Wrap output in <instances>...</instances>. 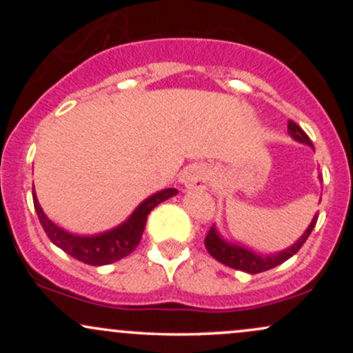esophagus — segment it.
<instances>
[{
    "label": "esophagus",
    "instance_id": "esophagus-1",
    "mask_svg": "<svg viewBox=\"0 0 353 353\" xmlns=\"http://www.w3.org/2000/svg\"><path fill=\"white\" fill-rule=\"evenodd\" d=\"M181 181L188 189L208 188L209 176H208V171H205L204 165L194 164V165H189V168L185 169L184 174H182Z\"/></svg>",
    "mask_w": 353,
    "mask_h": 353
}]
</instances>
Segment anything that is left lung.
Wrapping results in <instances>:
<instances>
[{"mask_svg":"<svg viewBox=\"0 0 353 353\" xmlns=\"http://www.w3.org/2000/svg\"><path fill=\"white\" fill-rule=\"evenodd\" d=\"M287 128H289L290 136H292L295 141L314 145L312 144L310 137L305 134V131H303L297 123L289 121ZM315 224H317V216L314 217V221L310 222V225L307 228L305 232H303V236L299 239L292 247H289V249L282 250V252L279 254L267 255V257L265 255L255 254L252 250L245 249V247L229 244V242H225L224 239L219 237V234L216 232V228H214V225L209 229L204 244H205V249H208V252L212 255L216 261L222 262L224 265L232 267V269H237V270H244V272H249V274H261L269 269H274V267L281 265L282 262L287 261V259H290L294 254H297L299 250H301V247L305 244L307 239H309L310 232L315 228Z\"/></svg>","mask_w":353,"mask_h":353,"instance_id":"8db88e82","label":"left lung"}]
</instances>
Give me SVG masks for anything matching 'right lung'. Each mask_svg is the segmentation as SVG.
I'll use <instances>...</instances> for the list:
<instances>
[{"label": "right lung", "mask_w": 353, "mask_h": 353, "mask_svg": "<svg viewBox=\"0 0 353 353\" xmlns=\"http://www.w3.org/2000/svg\"><path fill=\"white\" fill-rule=\"evenodd\" d=\"M176 194L177 189L172 188L154 194L149 199H145L143 204L132 212V216L129 217L124 224H121L119 228L91 237L74 236V234L66 232V230L58 228L54 222H51L50 219L46 217V214L43 212L41 205H39L38 202V197H36L34 194V189L33 202L36 214H38L39 217V222H41L44 232L50 237L52 244L58 245L59 249L64 250V252L70 254L71 257L78 259L81 262H84V264L108 265L125 257V255H129L137 245H139L149 212H151L157 204L169 199V197L176 196Z\"/></svg>", "instance_id": "1"}]
</instances>
